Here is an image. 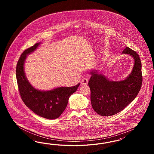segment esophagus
I'll return each instance as SVG.
<instances>
[{
	"label": "esophagus",
	"mask_w": 154,
	"mask_h": 154,
	"mask_svg": "<svg viewBox=\"0 0 154 154\" xmlns=\"http://www.w3.org/2000/svg\"><path fill=\"white\" fill-rule=\"evenodd\" d=\"M88 80L89 79H87V78H84L81 81V84L84 85H87L88 83Z\"/></svg>",
	"instance_id": "34e87169"
}]
</instances>
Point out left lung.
Returning <instances> with one entry per match:
<instances>
[{
  "label": "left lung",
  "instance_id": "obj_1",
  "mask_svg": "<svg viewBox=\"0 0 154 154\" xmlns=\"http://www.w3.org/2000/svg\"><path fill=\"white\" fill-rule=\"evenodd\" d=\"M122 54H128L134 60L129 75L120 81H111L98 70L92 69L89 85L90 99L94 110L103 116H110L124 109L137 97L142 82V65L140 56L129 47Z\"/></svg>",
  "mask_w": 154,
  "mask_h": 154
}]
</instances>
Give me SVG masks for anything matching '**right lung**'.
Returning <instances> with one entry per match:
<instances>
[{
    "label": "right lung",
    "mask_w": 154,
    "mask_h": 154,
    "mask_svg": "<svg viewBox=\"0 0 154 154\" xmlns=\"http://www.w3.org/2000/svg\"><path fill=\"white\" fill-rule=\"evenodd\" d=\"M35 43L21 54L16 66V79L21 99L25 105L38 116L48 120L58 118L64 111L69 98L77 90L79 84L71 87H57L41 90L33 86L26 76L24 65L27 56L41 44Z\"/></svg>",
    "instance_id": "1"
}]
</instances>
